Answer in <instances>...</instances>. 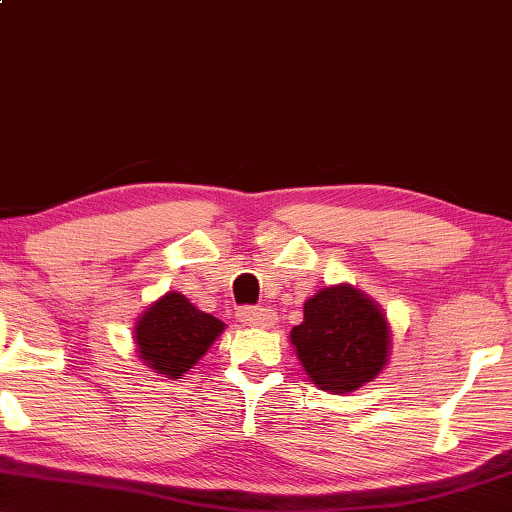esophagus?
<instances>
[{"label":"esophagus","mask_w":512,"mask_h":512,"mask_svg":"<svg viewBox=\"0 0 512 512\" xmlns=\"http://www.w3.org/2000/svg\"><path fill=\"white\" fill-rule=\"evenodd\" d=\"M238 320L249 327H270L274 313L270 309H256V306H242L238 309Z\"/></svg>","instance_id":"1"}]
</instances>
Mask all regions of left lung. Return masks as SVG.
<instances>
[{"mask_svg":"<svg viewBox=\"0 0 512 512\" xmlns=\"http://www.w3.org/2000/svg\"><path fill=\"white\" fill-rule=\"evenodd\" d=\"M290 343L318 389L348 393L387 366L391 329L371 297L341 283L304 302V320L293 327Z\"/></svg>","mask_w":512,"mask_h":512,"instance_id":"8db88e82","label":"left lung"}]
</instances>
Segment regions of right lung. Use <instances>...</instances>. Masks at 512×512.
Listing matches in <instances>:
<instances>
[{
	"mask_svg": "<svg viewBox=\"0 0 512 512\" xmlns=\"http://www.w3.org/2000/svg\"><path fill=\"white\" fill-rule=\"evenodd\" d=\"M224 322L203 313L185 295H162L135 322L139 359L155 373L176 380L206 355Z\"/></svg>",
	"mask_w": 512,
	"mask_h": 512,
	"instance_id": "right-lung-1",
	"label": "right lung"
}]
</instances>
